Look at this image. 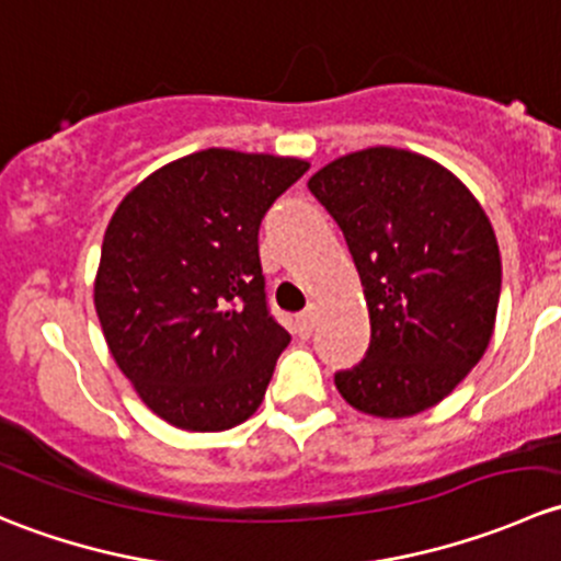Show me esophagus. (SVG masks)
Returning a JSON list of instances; mask_svg holds the SVG:
<instances>
[{
    "instance_id": "esophagus-1",
    "label": "esophagus",
    "mask_w": 561,
    "mask_h": 561,
    "mask_svg": "<svg viewBox=\"0 0 561 561\" xmlns=\"http://www.w3.org/2000/svg\"><path fill=\"white\" fill-rule=\"evenodd\" d=\"M314 322H317L314 309H309V312L298 314V317H296V331H298V336H301V339L312 336V333H314Z\"/></svg>"
}]
</instances>
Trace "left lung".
<instances>
[{"label":"left lung","instance_id":"obj_1","mask_svg":"<svg viewBox=\"0 0 561 561\" xmlns=\"http://www.w3.org/2000/svg\"><path fill=\"white\" fill-rule=\"evenodd\" d=\"M364 285L371 342L336 371L355 410L407 417L454 390L491 342L502 290L494 228L472 192L404 149L355 151L309 179Z\"/></svg>","mask_w":561,"mask_h":561}]
</instances>
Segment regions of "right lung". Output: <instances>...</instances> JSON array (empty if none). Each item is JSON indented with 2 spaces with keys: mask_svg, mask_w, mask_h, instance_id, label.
Returning a JSON list of instances; mask_svg holds the SVG:
<instances>
[{
  "mask_svg": "<svg viewBox=\"0 0 561 561\" xmlns=\"http://www.w3.org/2000/svg\"><path fill=\"white\" fill-rule=\"evenodd\" d=\"M307 171L293 157L206 149L118 203L94 307L113 360L162 421L225 432L263 401L290 333L268 309L257 233Z\"/></svg>",
  "mask_w": 561,
  "mask_h": 561,
  "instance_id": "right-lung-1",
  "label": "right lung"
}]
</instances>
